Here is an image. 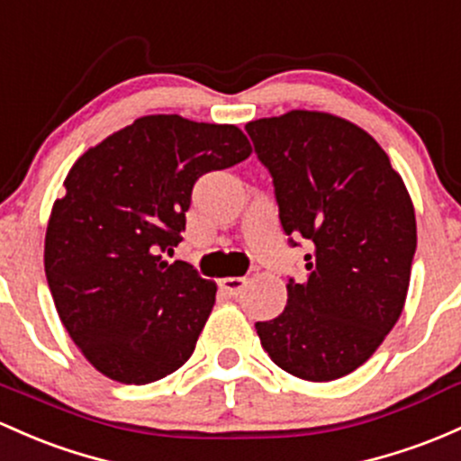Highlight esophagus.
<instances>
[{"instance_id": "1", "label": "esophagus", "mask_w": 461, "mask_h": 461, "mask_svg": "<svg viewBox=\"0 0 461 461\" xmlns=\"http://www.w3.org/2000/svg\"><path fill=\"white\" fill-rule=\"evenodd\" d=\"M245 286H247V277H225V280H221V288L227 293V295H240Z\"/></svg>"}]
</instances>
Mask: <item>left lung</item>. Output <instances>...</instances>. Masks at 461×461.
I'll use <instances>...</instances> for the list:
<instances>
[{
    "instance_id": "obj_1",
    "label": "left lung",
    "mask_w": 461,
    "mask_h": 461,
    "mask_svg": "<svg viewBox=\"0 0 461 461\" xmlns=\"http://www.w3.org/2000/svg\"><path fill=\"white\" fill-rule=\"evenodd\" d=\"M269 170L288 245L306 240V277L285 311L258 321L262 348L304 381H335L367 361L401 317L416 254V214L372 135L317 111L245 126Z\"/></svg>"
}]
</instances>
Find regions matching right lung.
<instances>
[{
    "instance_id": "add662e5",
    "label": "right lung",
    "mask_w": 461,
    "mask_h": 461,
    "mask_svg": "<svg viewBox=\"0 0 461 461\" xmlns=\"http://www.w3.org/2000/svg\"><path fill=\"white\" fill-rule=\"evenodd\" d=\"M251 153L234 124L146 115L69 170L45 234V277L60 321L91 366L126 385L179 370L194 352L216 285L166 262L201 175Z\"/></svg>"
}]
</instances>
